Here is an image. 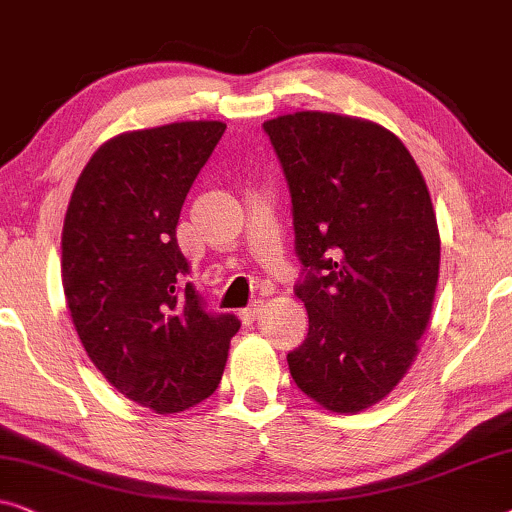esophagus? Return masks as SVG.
<instances>
[{
	"mask_svg": "<svg viewBox=\"0 0 512 512\" xmlns=\"http://www.w3.org/2000/svg\"><path fill=\"white\" fill-rule=\"evenodd\" d=\"M262 311H264V301L262 299H255L253 304H250L248 308H243L241 311V320L243 322H255L259 315H262Z\"/></svg>",
	"mask_w": 512,
	"mask_h": 512,
	"instance_id": "esophagus-1",
	"label": "esophagus"
}]
</instances>
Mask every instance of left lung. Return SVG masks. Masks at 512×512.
<instances>
[{
    "label": "left lung",
    "mask_w": 512,
    "mask_h": 512,
    "mask_svg": "<svg viewBox=\"0 0 512 512\" xmlns=\"http://www.w3.org/2000/svg\"><path fill=\"white\" fill-rule=\"evenodd\" d=\"M290 185L304 264L306 341L294 383L334 413L383 401L417 357L441 264L436 213L413 155L371 120L299 111L264 122Z\"/></svg>",
    "instance_id": "obj_1"
}]
</instances>
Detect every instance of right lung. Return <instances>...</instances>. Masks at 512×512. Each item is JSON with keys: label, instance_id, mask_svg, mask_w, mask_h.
<instances>
[{"label": "right lung", "instance_id": "obj_1", "mask_svg": "<svg viewBox=\"0 0 512 512\" xmlns=\"http://www.w3.org/2000/svg\"><path fill=\"white\" fill-rule=\"evenodd\" d=\"M225 122L190 120L113 136L78 176L62 227V287L85 352L155 413L218 390L241 322L185 283L176 225Z\"/></svg>", "mask_w": 512, "mask_h": 512}]
</instances>
